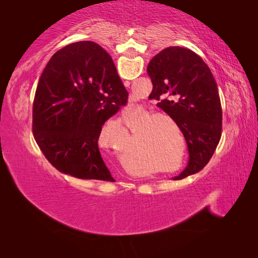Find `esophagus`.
<instances>
[{"mask_svg":"<svg viewBox=\"0 0 258 258\" xmlns=\"http://www.w3.org/2000/svg\"><path fill=\"white\" fill-rule=\"evenodd\" d=\"M124 84H125V86H128L130 85V82L128 81H125Z\"/></svg>","mask_w":258,"mask_h":258,"instance_id":"1","label":"esophagus"}]
</instances>
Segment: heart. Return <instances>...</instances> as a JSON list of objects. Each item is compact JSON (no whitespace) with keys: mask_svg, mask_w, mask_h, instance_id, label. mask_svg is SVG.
Listing matches in <instances>:
<instances>
[{"mask_svg":"<svg viewBox=\"0 0 258 258\" xmlns=\"http://www.w3.org/2000/svg\"><path fill=\"white\" fill-rule=\"evenodd\" d=\"M149 117V116H148ZM147 119V118H146ZM165 120H168L167 118H157V119H154V120H151L149 124H148V128H151V127H154L155 125H157V124H159V123H161V121H165Z\"/></svg>","mask_w":258,"mask_h":258,"instance_id":"b5f03b06","label":"heart"}]
</instances>
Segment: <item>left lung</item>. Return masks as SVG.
I'll list each match as a JSON object with an SVG mask.
<instances>
[{
	"mask_svg": "<svg viewBox=\"0 0 258 258\" xmlns=\"http://www.w3.org/2000/svg\"><path fill=\"white\" fill-rule=\"evenodd\" d=\"M147 72L154 85L149 99L158 100L157 106L185 138L189 160L184 171L174 177L181 180L203 169L220 142L222 107L217 84L204 60L181 46L160 51Z\"/></svg>",
	"mask_w": 258,
	"mask_h": 258,
	"instance_id": "8db88e82",
	"label": "left lung"
}]
</instances>
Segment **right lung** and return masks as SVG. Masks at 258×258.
I'll return each mask as SVG.
<instances>
[{"label": "right lung", "instance_id": "right-lung-1", "mask_svg": "<svg viewBox=\"0 0 258 258\" xmlns=\"http://www.w3.org/2000/svg\"><path fill=\"white\" fill-rule=\"evenodd\" d=\"M127 98L111 56L97 43L76 42L56 51L40 77L33 106V133L43 155L61 173L115 182L98 140Z\"/></svg>", "mask_w": 258, "mask_h": 258}]
</instances>
